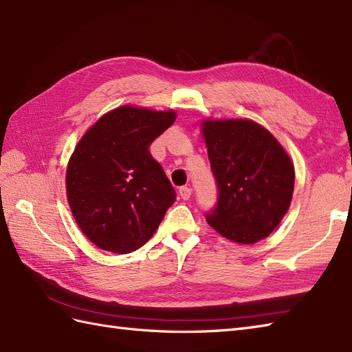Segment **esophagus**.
Segmentation results:
<instances>
[{
  "mask_svg": "<svg viewBox=\"0 0 352 352\" xmlns=\"http://www.w3.org/2000/svg\"><path fill=\"white\" fill-rule=\"evenodd\" d=\"M191 192H192V190H191V186H181L179 188V195H181V199H184V200H188L191 197Z\"/></svg>",
  "mask_w": 352,
  "mask_h": 352,
  "instance_id": "1",
  "label": "esophagus"
}]
</instances>
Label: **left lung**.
Here are the masks:
<instances>
[{"mask_svg": "<svg viewBox=\"0 0 352 352\" xmlns=\"http://www.w3.org/2000/svg\"><path fill=\"white\" fill-rule=\"evenodd\" d=\"M203 135L218 188L206 221L237 243L267 237L287 213L294 167L267 130L246 119L204 121Z\"/></svg>", "mask_w": 352, "mask_h": 352, "instance_id": "left-lung-1", "label": "left lung"}]
</instances>
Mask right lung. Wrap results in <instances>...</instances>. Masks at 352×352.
<instances>
[{
  "instance_id": "right-lung-1",
  "label": "right lung",
  "mask_w": 352,
  "mask_h": 352,
  "mask_svg": "<svg viewBox=\"0 0 352 352\" xmlns=\"http://www.w3.org/2000/svg\"><path fill=\"white\" fill-rule=\"evenodd\" d=\"M175 111L119 107L77 144L67 167V197L83 234L104 251L130 254L155 233L176 191L149 146Z\"/></svg>"
}]
</instances>
